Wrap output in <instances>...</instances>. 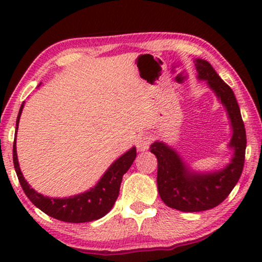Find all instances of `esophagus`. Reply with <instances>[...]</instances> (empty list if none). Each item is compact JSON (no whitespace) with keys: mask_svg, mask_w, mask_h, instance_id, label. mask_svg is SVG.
Instances as JSON below:
<instances>
[{"mask_svg":"<svg viewBox=\"0 0 262 262\" xmlns=\"http://www.w3.org/2000/svg\"><path fill=\"white\" fill-rule=\"evenodd\" d=\"M151 137H150L149 135H143L141 137L138 138L137 143H136V145H137V148L139 151H145V150L149 149L150 144H151Z\"/></svg>","mask_w":262,"mask_h":262,"instance_id":"34e87169","label":"esophagus"}]
</instances>
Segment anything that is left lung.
<instances>
[{"label": "left lung", "mask_w": 262, "mask_h": 262, "mask_svg": "<svg viewBox=\"0 0 262 262\" xmlns=\"http://www.w3.org/2000/svg\"><path fill=\"white\" fill-rule=\"evenodd\" d=\"M199 80H205L216 93L230 118L234 149L231 162L212 173H195L184 163L174 149L155 142L150 151L157 157V189L167 206L182 212H200L216 207L230 194L243 170L246 155V128L232 89L218 76L212 66L204 59L195 60Z\"/></svg>", "instance_id": "obj_1"}]
</instances>
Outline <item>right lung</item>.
<instances>
[{
    "mask_svg": "<svg viewBox=\"0 0 262 262\" xmlns=\"http://www.w3.org/2000/svg\"><path fill=\"white\" fill-rule=\"evenodd\" d=\"M24 102L20 107L16 119V131L19 126L20 116L23 113ZM16 139V134H15ZM137 156L136 148H131L123 156L114 161L103 177L94 187L81 194L70 196V198H49L40 193L35 192L30 187L21 173L16 155V142L13 144V161L17 179L27 198L34 204L42 212L49 214L56 220L68 222V223H85V222L96 221L105 216L112 209L118 198L123 175L128 170L131 164Z\"/></svg>",
    "mask_w": 262,
    "mask_h": 262,
    "instance_id": "right-lung-1",
    "label": "right lung"
}]
</instances>
